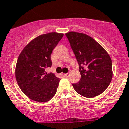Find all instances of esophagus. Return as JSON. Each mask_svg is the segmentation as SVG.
I'll use <instances>...</instances> for the list:
<instances>
[{
    "label": "esophagus",
    "mask_w": 129,
    "mask_h": 129,
    "mask_svg": "<svg viewBox=\"0 0 129 129\" xmlns=\"http://www.w3.org/2000/svg\"><path fill=\"white\" fill-rule=\"evenodd\" d=\"M62 76H63L64 77L68 78V77H69V73H66V74H62Z\"/></svg>",
    "instance_id": "obj_1"
}]
</instances>
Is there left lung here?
Listing matches in <instances>:
<instances>
[{"label":"left lung","mask_w":129,"mask_h":129,"mask_svg":"<svg viewBox=\"0 0 129 129\" xmlns=\"http://www.w3.org/2000/svg\"><path fill=\"white\" fill-rule=\"evenodd\" d=\"M74 52L81 74L80 80L72 84L74 90L86 98H93L103 93L113 76L110 56L95 39L83 33H66Z\"/></svg>","instance_id":"obj_1"}]
</instances>
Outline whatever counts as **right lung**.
Here are the masks:
<instances>
[{
    "instance_id": "right-lung-1",
    "label": "right lung",
    "mask_w": 129,
    "mask_h": 129,
    "mask_svg": "<svg viewBox=\"0 0 129 129\" xmlns=\"http://www.w3.org/2000/svg\"><path fill=\"white\" fill-rule=\"evenodd\" d=\"M64 34L50 32L36 37L24 48L17 60L15 75L23 93L38 102L49 101L56 94L60 79L45 72L51 67V55Z\"/></svg>"
}]
</instances>
